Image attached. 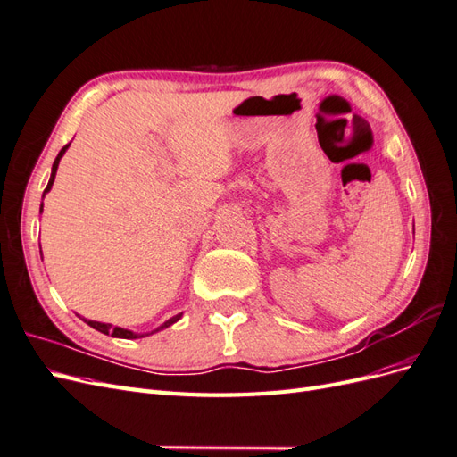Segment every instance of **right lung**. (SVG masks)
Here are the masks:
<instances>
[{
	"mask_svg": "<svg viewBox=\"0 0 457 457\" xmlns=\"http://www.w3.org/2000/svg\"><path fill=\"white\" fill-rule=\"evenodd\" d=\"M68 148V145L66 146H62V150L59 152V156H57V160H54V163H53V171H51V179H49V183H47V187H46V192L47 190H51V187H53V181H54V175H57V168H59V162H61V158H62V154H64V150ZM41 207H44V204H41ZM179 318H181V314H177V316H173V318H170L168 322L165 324H162L158 329H154V331H160V329H163V328H168V326H171V324H175ZM86 320V318H84ZM91 328H95V329H99L101 334H106V336H112V337H121V339H137V337H143L141 334H133V331H129V329H121V328H114L112 324H103V322H93V320H86ZM154 331H150V334H154ZM148 336V334H146Z\"/></svg>",
	"mask_w": 457,
	"mask_h": 457,
	"instance_id": "obj_1",
	"label": "right lung"
}]
</instances>
